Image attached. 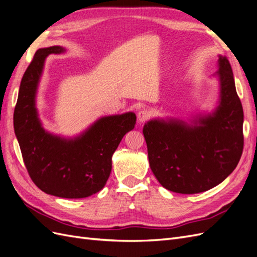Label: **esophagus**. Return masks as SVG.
Listing matches in <instances>:
<instances>
[{
  "label": "esophagus",
  "mask_w": 257,
  "mask_h": 257,
  "mask_svg": "<svg viewBox=\"0 0 257 257\" xmlns=\"http://www.w3.org/2000/svg\"><path fill=\"white\" fill-rule=\"evenodd\" d=\"M150 115H151V112L149 110L142 109L141 111L137 113V118H138L139 123H144L145 121H147L148 119L150 118Z\"/></svg>",
  "instance_id": "esophagus-1"
}]
</instances>
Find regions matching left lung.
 Masks as SVG:
<instances>
[{"mask_svg": "<svg viewBox=\"0 0 257 257\" xmlns=\"http://www.w3.org/2000/svg\"><path fill=\"white\" fill-rule=\"evenodd\" d=\"M220 104L212 114L188 124L181 120L148 121L143 130L152 173L165 189L196 194L224 181L243 150V109L232 69L220 56Z\"/></svg>", "mask_w": 257, "mask_h": 257, "instance_id": "left-lung-1", "label": "left lung"}]
</instances>
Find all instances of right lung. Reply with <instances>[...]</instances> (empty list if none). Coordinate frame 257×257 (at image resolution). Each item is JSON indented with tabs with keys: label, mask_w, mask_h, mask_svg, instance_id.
<instances>
[{
	"label": "right lung",
	"mask_w": 257,
	"mask_h": 257,
	"mask_svg": "<svg viewBox=\"0 0 257 257\" xmlns=\"http://www.w3.org/2000/svg\"><path fill=\"white\" fill-rule=\"evenodd\" d=\"M60 46L38 49L22 77L14 111L15 134L23 162L38 189L62 198H84L102 190L111 172V158L123 136L135 126L134 112L103 116L74 139L46 132L38 119L35 95L50 53Z\"/></svg>",
	"instance_id": "add662e5"
}]
</instances>
